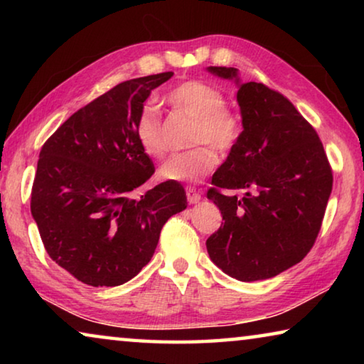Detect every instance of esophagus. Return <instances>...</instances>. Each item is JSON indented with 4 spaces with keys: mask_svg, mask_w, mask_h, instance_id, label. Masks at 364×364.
Returning <instances> with one entry per match:
<instances>
[{
    "mask_svg": "<svg viewBox=\"0 0 364 364\" xmlns=\"http://www.w3.org/2000/svg\"><path fill=\"white\" fill-rule=\"evenodd\" d=\"M186 197H188L189 204H197V202L200 200V193L194 186H188L186 188Z\"/></svg>",
    "mask_w": 364,
    "mask_h": 364,
    "instance_id": "34e87169",
    "label": "esophagus"
}]
</instances>
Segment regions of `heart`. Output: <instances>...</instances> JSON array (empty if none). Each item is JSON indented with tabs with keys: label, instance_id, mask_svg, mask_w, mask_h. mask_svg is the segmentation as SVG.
<instances>
[{
	"label": "heart",
	"instance_id": "obj_1",
	"mask_svg": "<svg viewBox=\"0 0 364 364\" xmlns=\"http://www.w3.org/2000/svg\"><path fill=\"white\" fill-rule=\"evenodd\" d=\"M165 100L171 107L194 119L189 151L175 154L159 170L162 180L196 183L207 176L217 165V154L230 152L237 146L244 133L242 115L228 106L225 93L217 85L188 80L168 91ZM134 138L146 156L160 159L167 152V143L160 115L152 106H144L134 120ZM214 146L212 148L210 144Z\"/></svg>",
	"mask_w": 364,
	"mask_h": 364
}]
</instances>
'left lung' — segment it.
<instances>
[{"instance_id":"1","label":"left lung","mask_w":364,"mask_h":364,"mask_svg":"<svg viewBox=\"0 0 364 364\" xmlns=\"http://www.w3.org/2000/svg\"><path fill=\"white\" fill-rule=\"evenodd\" d=\"M208 70L237 80L234 67ZM237 102L244 133L207 191L223 217L207 252L226 274L250 282L273 278L310 252L332 191V168L315 128L279 91L242 83Z\"/></svg>"}]
</instances>
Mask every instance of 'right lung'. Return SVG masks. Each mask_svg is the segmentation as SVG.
<instances>
[{"label":"right lung","mask_w":364,"mask_h":364,"mask_svg":"<svg viewBox=\"0 0 364 364\" xmlns=\"http://www.w3.org/2000/svg\"><path fill=\"white\" fill-rule=\"evenodd\" d=\"M171 75L119 83L70 115L41 147L33 220L48 255L85 284L114 287L134 278L167 220L188 205L176 181L132 197L156 171L134 138V120L151 91Z\"/></svg>","instance_id":"1"}]
</instances>
